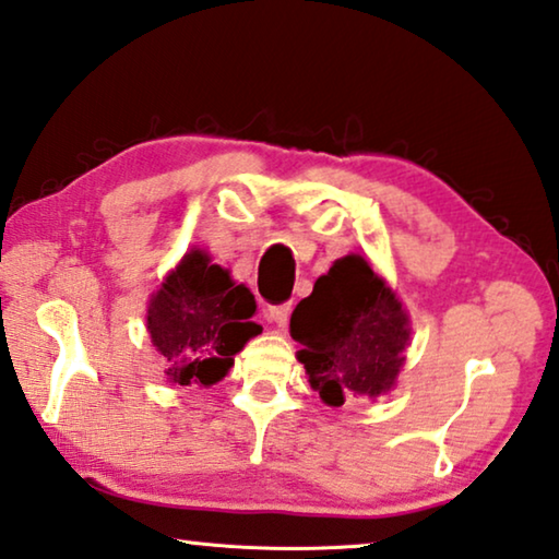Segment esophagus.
Segmentation results:
<instances>
[{
	"label": "esophagus",
	"mask_w": 559,
	"mask_h": 559,
	"mask_svg": "<svg viewBox=\"0 0 559 559\" xmlns=\"http://www.w3.org/2000/svg\"><path fill=\"white\" fill-rule=\"evenodd\" d=\"M288 316H290V306H286V304H283V306H269V308H265V319L276 323L278 329H286Z\"/></svg>",
	"instance_id": "34e87169"
}]
</instances>
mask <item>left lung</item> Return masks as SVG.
I'll return each mask as SVG.
<instances>
[{
    "mask_svg": "<svg viewBox=\"0 0 559 559\" xmlns=\"http://www.w3.org/2000/svg\"><path fill=\"white\" fill-rule=\"evenodd\" d=\"M290 336L308 384L329 406L352 396H379L394 386L409 319L361 255H346L316 281L313 294L290 316Z\"/></svg>",
    "mask_w": 559,
    "mask_h": 559,
    "instance_id": "8db88e82",
    "label": "left lung"
}]
</instances>
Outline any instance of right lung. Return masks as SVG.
Instances as JSON below:
<instances>
[{
    "label": "right lung",
    "mask_w": 559,
    "mask_h": 559,
    "mask_svg": "<svg viewBox=\"0 0 559 559\" xmlns=\"http://www.w3.org/2000/svg\"><path fill=\"white\" fill-rule=\"evenodd\" d=\"M253 313L251 290L236 286L205 253L190 251L147 308L150 338L168 366L165 377L180 386L221 381L233 356L261 333Z\"/></svg>",
    "instance_id": "right-lung-1"
}]
</instances>
